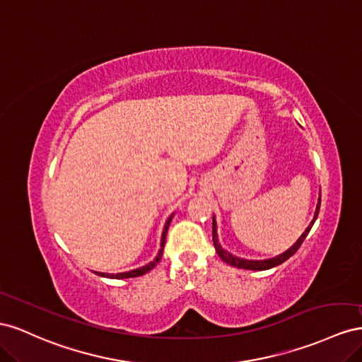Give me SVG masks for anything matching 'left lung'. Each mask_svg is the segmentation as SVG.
Here are the masks:
<instances>
[{
  "label": "left lung",
  "instance_id": "1",
  "mask_svg": "<svg viewBox=\"0 0 362 362\" xmlns=\"http://www.w3.org/2000/svg\"><path fill=\"white\" fill-rule=\"evenodd\" d=\"M320 202H322V199H318L317 209H315V214H314V218H313L311 224H309V226L306 227V230L302 233L300 238H298V240L296 241V244H294L293 247H290V249H288L285 253L279 255V256H276V257H272V259L249 261V259H243V257H236V256L230 255L229 252H226V250L223 249V247L218 244V235H216V221H215V216H214V218H212V241H214V245H215V250H216V253H218V256L221 257V259H223L226 264H229V265H232V267L244 268V270H257V272H261V270H270V268L281 265V264L285 262L286 259H290V257L298 250V247L302 245V243L305 241V238L308 236L309 230H311L313 224H314L315 220H317L318 211H320Z\"/></svg>",
  "mask_w": 362,
  "mask_h": 362
}]
</instances>
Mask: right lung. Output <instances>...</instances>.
Returning <instances> with one entry per match:
<instances>
[{
  "mask_svg": "<svg viewBox=\"0 0 362 362\" xmlns=\"http://www.w3.org/2000/svg\"><path fill=\"white\" fill-rule=\"evenodd\" d=\"M171 220H173V215L170 216V218L167 220V223H165V227H163V232H162V238H160V249H159V252H158V256L154 257V259L150 262V264H147V265H144V267H141V268H136V270H132V272H126V273H117V274H109V273H97L95 272V274H98V276H101V277H107V279H129V277H138V276H142V274H146V273H148L150 270H153L154 267H156V264L160 261V257H162V252H163V245H165V240H167V230H168V227H170V223H171Z\"/></svg>",
  "mask_w": 362,
  "mask_h": 362,
  "instance_id": "add662e5",
  "label": "right lung"
}]
</instances>
